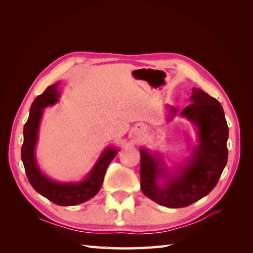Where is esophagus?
Here are the masks:
<instances>
[{
    "instance_id": "obj_1",
    "label": "esophagus",
    "mask_w": 253,
    "mask_h": 253,
    "mask_svg": "<svg viewBox=\"0 0 253 253\" xmlns=\"http://www.w3.org/2000/svg\"><path fill=\"white\" fill-rule=\"evenodd\" d=\"M139 132H140V129H139V128H136L135 131H134V133H135V134H138Z\"/></svg>"
}]
</instances>
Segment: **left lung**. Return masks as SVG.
Listing matches in <instances>:
<instances>
[{
    "label": "left lung",
    "instance_id": "left-lung-1",
    "mask_svg": "<svg viewBox=\"0 0 253 253\" xmlns=\"http://www.w3.org/2000/svg\"><path fill=\"white\" fill-rule=\"evenodd\" d=\"M192 103L180 112L197 128L198 144L186 166L175 174L165 167L158 154L140 149V186L142 193L168 208H183L201 200L216 186L227 159L229 129L223 106L215 98L193 87ZM172 115L177 114L174 106ZM164 182L160 184L159 180Z\"/></svg>",
    "mask_w": 253,
    "mask_h": 253
}]
</instances>
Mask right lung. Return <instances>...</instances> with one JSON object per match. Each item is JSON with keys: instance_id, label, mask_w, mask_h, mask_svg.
<instances>
[{"instance_id": "add662e5", "label": "right lung", "mask_w": 253, "mask_h": 253, "mask_svg": "<svg viewBox=\"0 0 253 253\" xmlns=\"http://www.w3.org/2000/svg\"><path fill=\"white\" fill-rule=\"evenodd\" d=\"M58 85L59 83H56L48 86L43 94L35 99L30 106L29 117L23 131L24 141L21 149V158L30 185L38 193L56 205L75 206L90 200L98 193L102 186L105 171L119 150L115 148L105 149L86 178L80 182H57L49 179L41 172L35 156L38 132L43 109L58 101Z\"/></svg>"}]
</instances>
